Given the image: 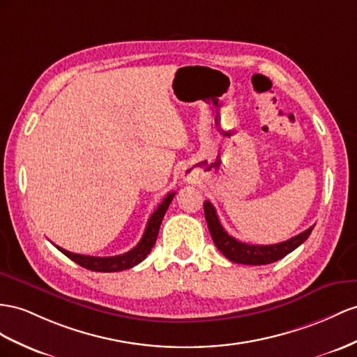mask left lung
<instances>
[{
  "instance_id": "8db88e82",
  "label": "left lung",
  "mask_w": 357,
  "mask_h": 357,
  "mask_svg": "<svg viewBox=\"0 0 357 357\" xmlns=\"http://www.w3.org/2000/svg\"><path fill=\"white\" fill-rule=\"evenodd\" d=\"M204 211H205V218L209 227V232H211V236L217 245V249L220 250L229 261L236 264H245V266H266V264H271L282 259L292 250H296L301 243H305L314 229V226H310L305 232H301L279 244H270V245L248 244V243H241L238 240H235L234 236H231L223 229V226L217 217L215 208L213 206L211 202H209V200H206L204 204Z\"/></svg>"
}]
</instances>
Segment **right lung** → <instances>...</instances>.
Listing matches in <instances>:
<instances>
[{"label":"right lung","instance_id":"obj_1","mask_svg":"<svg viewBox=\"0 0 357 357\" xmlns=\"http://www.w3.org/2000/svg\"><path fill=\"white\" fill-rule=\"evenodd\" d=\"M173 196L175 193H169L166 197H164L162 202L158 205V208L152 213L148 225H146L144 234L142 236L140 243L135 245L134 249L130 252H126L123 255H117V257H89V255H78V253H72L68 252L61 248H57L63 255H66L69 259L77 262L78 266L84 267L91 271H100V273H113V271H122L128 270L137 264H140L146 257H148L151 249L153 248L155 241H157L158 231H160V225L162 222V217L166 214L167 208L172 202Z\"/></svg>","mask_w":357,"mask_h":357}]
</instances>
